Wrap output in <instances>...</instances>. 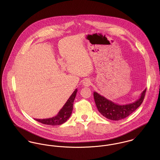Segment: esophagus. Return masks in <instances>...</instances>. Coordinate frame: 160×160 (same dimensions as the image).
Wrapping results in <instances>:
<instances>
[{
	"label": "esophagus",
	"instance_id": "34e87169",
	"mask_svg": "<svg viewBox=\"0 0 160 160\" xmlns=\"http://www.w3.org/2000/svg\"><path fill=\"white\" fill-rule=\"evenodd\" d=\"M91 82L90 79H85V80L84 81V82H83V85H84V86L89 87V86H91Z\"/></svg>",
	"mask_w": 160,
	"mask_h": 160
}]
</instances>
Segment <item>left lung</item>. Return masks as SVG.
Segmentation results:
<instances>
[{
  "label": "left lung",
  "instance_id": "obj_1",
  "mask_svg": "<svg viewBox=\"0 0 160 160\" xmlns=\"http://www.w3.org/2000/svg\"><path fill=\"white\" fill-rule=\"evenodd\" d=\"M146 90L142 92L140 98L136 102L126 105L115 103L96 92H93V97L97 108L101 114L107 119L119 121L129 116L140 107L143 101Z\"/></svg>",
  "mask_w": 160,
  "mask_h": 160
}]
</instances>
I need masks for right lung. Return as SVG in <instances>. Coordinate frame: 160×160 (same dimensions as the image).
Here are the masks:
<instances>
[{
  "label": "right lung",
  "instance_id": "1",
  "mask_svg": "<svg viewBox=\"0 0 160 160\" xmlns=\"http://www.w3.org/2000/svg\"><path fill=\"white\" fill-rule=\"evenodd\" d=\"M78 92L77 89L73 92L71 95L69 97L68 100L63 105V108L60 110L58 114L53 118H50L47 119H34L36 121L40 122L42 124L50 125V126H57L60 125L65 122L72 113L73 108V102L76 97V93Z\"/></svg>",
  "mask_w": 160,
  "mask_h": 160
}]
</instances>
